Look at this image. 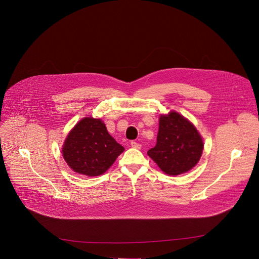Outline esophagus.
I'll use <instances>...</instances> for the list:
<instances>
[{"mask_svg": "<svg viewBox=\"0 0 259 259\" xmlns=\"http://www.w3.org/2000/svg\"><path fill=\"white\" fill-rule=\"evenodd\" d=\"M131 146H132L133 148H136V149H140V148H141V145H140L139 143H137L136 141H132V142H131Z\"/></svg>", "mask_w": 259, "mask_h": 259, "instance_id": "34e87169", "label": "esophagus"}]
</instances>
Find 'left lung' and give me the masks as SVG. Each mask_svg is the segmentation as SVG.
<instances>
[{"mask_svg": "<svg viewBox=\"0 0 259 259\" xmlns=\"http://www.w3.org/2000/svg\"><path fill=\"white\" fill-rule=\"evenodd\" d=\"M204 148L195 126L177 112L160 116L156 144L147 154L169 176L192 169L200 160Z\"/></svg>", "mask_w": 259, "mask_h": 259, "instance_id": "8db88e82", "label": "left lung"}]
</instances>
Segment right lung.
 <instances>
[{"instance_id":"add662e5","label":"right lung","mask_w":259,"mask_h":259,"mask_svg":"<svg viewBox=\"0 0 259 259\" xmlns=\"http://www.w3.org/2000/svg\"><path fill=\"white\" fill-rule=\"evenodd\" d=\"M124 151V147L108 133L100 119L84 118L68 134L62 155L77 174L96 177L104 174Z\"/></svg>"}]
</instances>
